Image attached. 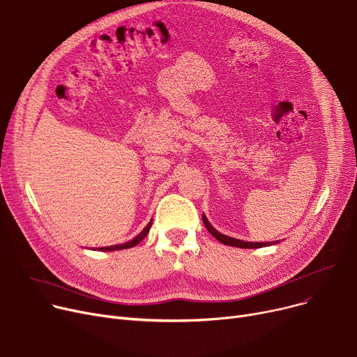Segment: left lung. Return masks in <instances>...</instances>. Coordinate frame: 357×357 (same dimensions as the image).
I'll return each instance as SVG.
<instances>
[{
    "label": "left lung",
    "mask_w": 357,
    "mask_h": 357,
    "mask_svg": "<svg viewBox=\"0 0 357 357\" xmlns=\"http://www.w3.org/2000/svg\"><path fill=\"white\" fill-rule=\"evenodd\" d=\"M202 219H203V224H205L206 229L215 236V238H216L218 241H220V243L225 244V245L238 247V248H261V247H267V245L271 244V243H245V241H241V240L231 238V236H228V235H224V234L218 232V231L209 224V220H208V218H206L205 215L202 216Z\"/></svg>",
    "instance_id": "obj_1"
}]
</instances>
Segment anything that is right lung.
<instances>
[{
    "instance_id": "add662e5",
    "label": "right lung",
    "mask_w": 357,
    "mask_h": 357,
    "mask_svg": "<svg viewBox=\"0 0 357 357\" xmlns=\"http://www.w3.org/2000/svg\"><path fill=\"white\" fill-rule=\"evenodd\" d=\"M151 225H152V220L151 222L142 229V232L141 234H138L137 236H135V238L132 240V241H129V243H125V244H119V245H112V247H101V248H98V250H101V251H114V250H125V248H130V247H135L137 244H139L145 236H146V234L149 232V228H151Z\"/></svg>"
}]
</instances>
